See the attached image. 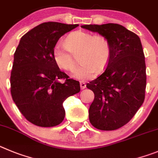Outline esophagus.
I'll use <instances>...</instances> for the list:
<instances>
[{
  "mask_svg": "<svg viewBox=\"0 0 158 158\" xmlns=\"http://www.w3.org/2000/svg\"><path fill=\"white\" fill-rule=\"evenodd\" d=\"M79 84H80L81 89H85V88H86V83H85L84 81H80V82H79Z\"/></svg>",
  "mask_w": 158,
  "mask_h": 158,
  "instance_id": "obj_1",
  "label": "esophagus"
}]
</instances>
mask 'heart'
Listing matches in <instances>:
<instances>
[{
    "label": "heart",
    "mask_w": 158,
    "mask_h": 158,
    "mask_svg": "<svg viewBox=\"0 0 158 158\" xmlns=\"http://www.w3.org/2000/svg\"><path fill=\"white\" fill-rule=\"evenodd\" d=\"M111 56V44L103 35H93L84 31H74L64 40V45L57 44L52 49V57L60 69L75 70L76 56L81 62L74 76L86 79L108 64Z\"/></svg>",
    "instance_id": "heart-1"
}]
</instances>
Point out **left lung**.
I'll return each mask as SVG.
<instances>
[{
	"label": "left lung",
	"mask_w": 158,
	"mask_h": 158,
	"mask_svg": "<svg viewBox=\"0 0 158 158\" xmlns=\"http://www.w3.org/2000/svg\"><path fill=\"white\" fill-rule=\"evenodd\" d=\"M81 27L110 42L111 56L106 71L86 87L94 94L89 109L90 123L99 130H116L130 121L144 102L146 74L141 41L117 23Z\"/></svg>",
	"instance_id": "obj_1"
}]
</instances>
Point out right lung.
<instances>
[{
  "label": "right lung",
  "instance_id": "obj_1",
  "mask_svg": "<svg viewBox=\"0 0 158 158\" xmlns=\"http://www.w3.org/2000/svg\"><path fill=\"white\" fill-rule=\"evenodd\" d=\"M79 26L48 22L35 27L21 38L14 53L11 94L28 121L39 127H54L64 119L63 103L80 91L79 82L69 79L52 57L60 38ZM65 79L60 83L59 79Z\"/></svg>",
  "mask_w": 158,
  "mask_h": 158
}]
</instances>
